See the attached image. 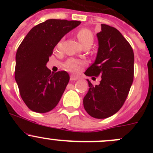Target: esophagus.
I'll list each match as a JSON object with an SVG mask.
<instances>
[{"instance_id":"obj_1","label":"esophagus","mask_w":153,"mask_h":153,"mask_svg":"<svg viewBox=\"0 0 153 153\" xmlns=\"http://www.w3.org/2000/svg\"><path fill=\"white\" fill-rule=\"evenodd\" d=\"M78 79V77L75 76L74 75H70V81H76V80Z\"/></svg>"}]
</instances>
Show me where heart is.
I'll return each mask as SVG.
<instances>
[{"label": "heart", "mask_w": 153, "mask_h": 153, "mask_svg": "<svg viewBox=\"0 0 153 153\" xmlns=\"http://www.w3.org/2000/svg\"><path fill=\"white\" fill-rule=\"evenodd\" d=\"M77 37L83 46L87 44H92L93 42V34L87 28H81L77 32ZM85 63L83 61L75 58H70L64 64V67L69 71L73 72H78L81 70Z\"/></svg>", "instance_id": "b5f03b06"}]
</instances>
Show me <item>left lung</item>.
Segmentation results:
<instances>
[{
  "mask_svg": "<svg viewBox=\"0 0 153 153\" xmlns=\"http://www.w3.org/2000/svg\"><path fill=\"white\" fill-rule=\"evenodd\" d=\"M97 37L96 59L84 74L100 76L101 80L98 85L87 80L89 91L84 98V106L90 116L101 119L113 115L124 105L133 81L134 53L115 27L101 24Z\"/></svg>",
  "mask_w": 153,
  "mask_h": 153,
  "instance_id": "8db88e82",
  "label": "left lung"
}]
</instances>
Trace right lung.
<instances>
[{
    "label": "right lung",
    "mask_w": 153,
    "mask_h": 153,
    "mask_svg": "<svg viewBox=\"0 0 153 153\" xmlns=\"http://www.w3.org/2000/svg\"><path fill=\"white\" fill-rule=\"evenodd\" d=\"M81 21L49 19L31 29L16 52L15 78L20 95L31 110L44 113L59 102L68 83L66 71L52 72L49 58L61 38Z\"/></svg>",
    "instance_id": "1"
}]
</instances>
